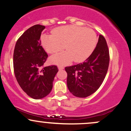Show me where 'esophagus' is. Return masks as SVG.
I'll return each mask as SVG.
<instances>
[{
    "instance_id": "esophagus-1",
    "label": "esophagus",
    "mask_w": 131,
    "mask_h": 131,
    "mask_svg": "<svg viewBox=\"0 0 131 131\" xmlns=\"http://www.w3.org/2000/svg\"><path fill=\"white\" fill-rule=\"evenodd\" d=\"M58 67L59 70H63V69H64V67H63V66H61V65H59Z\"/></svg>"
}]
</instances>
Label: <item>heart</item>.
I'll return each instance as SVG.
<instances>
[{
	"instance_id": "obj_1",
	"label": "heart",
	"mask_w": 131,
	"mask_h": 131,
	"mask_svg": "<svg viewBox=\"0 0 131 131\" xmlns=\"http://www.w3.org/2000/svg\"><path fill=\"white\" fill-rule=\"evenodd\" d=\"M96 35L90 28L76 25H65L52 30V35H43L41 43L50 54H55L64 48L67 51L51 58L57 64H67L74 60L81 62L87 58L94 50Z\"/></svg>"
}]
</instances>
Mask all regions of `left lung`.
I'll use <instances>...</instances> for the list:
<instances>
[{"instance_id": "obj_1", "label": "left lung", "mask_w": 131, "mask_h": 131, "mask_svg": "<svg viewBox=\"0 0 131 131\" xmlns=\"http://www.w3.org/2000/svg\"><path fill=\"white\" fill-rule=\"evenodd\" d=\"M109 63L108 47L105 38L100 35L96 48L84 62L65 67L69 91L79 97L93 94L104 81Z\"/></svg>"}]
</instances>
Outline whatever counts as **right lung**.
<instances>
[{"label":"right lung","instance_id":"obj_1","mask_svg":"<svg viewBox=\"0 0 131 131\" xmlns=\"http://www.w3.org/2000/svg\"><path fill=\"white\" fill-rule=\"evenodd\" d=\"M45 27L35 25L17 40L14 51V71L18 84L26 94L35 100L51 92L58 71L57 66L43 67L48 54L41 45L40 37Z\"/></svg>","mask_w":131,"mask_h":131}]
</instances>
